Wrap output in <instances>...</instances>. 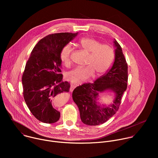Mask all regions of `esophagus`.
Masks as SVG:
<instances>
[{
    "label": "esophagus",
    "instance_id": "34e87169",
    "mask_svg": "<svg viewBox=\"0 0 158 158\" xmlns=\"http://www.w3.org/2000/svg\"><path fill=\"white\" fill-rule=\"evenodd\" d=\"M77 87V85L74 84H71V87H70V91L71 92H73V90Z\"/></svg>",
    "mask_w": 158,
    "mask_h": 158
}]
</instances>
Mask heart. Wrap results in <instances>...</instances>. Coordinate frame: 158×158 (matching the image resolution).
<instances>
[{
    "label": "heart",
    "mask_w": 158,
    "mask_h": 158,
    "mask_svg": "<svg viewBox=\"0 0 158 158\" xmlns=\"http://www.w3.org/2000/svg\"><path fill=\"white\" fill-rule=\"evenodd\" d=\"M81 48L89 53L85 67H78L66 74V79L73 83L79 84L93 76L104 74L109 69L114 58V51L110 45L101 44L100 42L90 37H83L79 42ZM73 49L66 44L60 52V58L66 66L71 64V55Z\"/></svg>",
    "instance_id": "b5f03b06"
}]
</instances>
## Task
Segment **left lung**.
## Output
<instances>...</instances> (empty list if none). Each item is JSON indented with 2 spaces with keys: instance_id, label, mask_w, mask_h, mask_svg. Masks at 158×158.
I'll return each mask as SVG.
<instances>
[{
  "instance_id": "8db88e82",
  "label": "left lung",
  "mask_w": 158,
  "mask_h": 158,
  "mask_svg": "<svg viewBox=\"0 0 158 158\" xmlns=\"http://www.w3.org/2000/svg\"><path fill=\"white\" fill-rule=\"evenodd\" d=\"M115 60L109 72L94 83H86L77 87L73 92V99L77 104L82 122L89 126L104 123L113 116L119 108L123 93L127 89V64L119 43L114 41ZM111 89L116 94L114 104L108 107L97 105L98 93Z\"/></svg>"
}]
</instances>
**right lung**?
I'll return each mask as SVG.
<instances>
[{"label":"right lung","instance_id":"obj_1","mask_svg":"<svg viewBox=\"0 0 158 158\" xmlns=\"http://www.w3.org/2000/svg\"><path fill=\"white\" fill-rule=\"evenodd\" d=\"M77 33L49 34L34 48L22 74L23 95L31 113L44 123H54L60 118L56 100L68 93L70 84L62 82L60 52Z\"/></svg>","mask_w":158,"mask_h":158}]
</instances>
